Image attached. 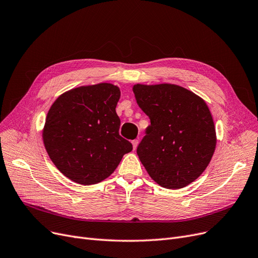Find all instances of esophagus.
<instances>
[{"mask_svg":"<svg viewBox=\"0 0 258 258\" xmlns=\"http://www.w3.org/2000/svg\"><path fill=\"white\" fill-rule=\"evenodd\" d=\"M132 145H133V149H137V147L139 145V140H133L132 141Z\"/></svg>","mask_w":258,"mask_h":258,"instance_id":"obj_1","label":"esophagus"}]
</instances>
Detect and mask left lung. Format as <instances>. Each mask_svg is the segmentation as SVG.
<instances>
[{"mask_svg": "<svg viewBox=\"0 0 258 258\" xmlns=\"http://www.w3.org/2000/svg\"><path fill=\"white\" fill-rule=\"evenodd\" d=\"M133 93L150 118L137 149L142 164L162 187H185L208 167L215 151L216 130L208 105L176 85L138 84Z\"/></svg>", "mask_w": 258, "mask_h": 258, "instance_id": "1", "label": "left lung"}]
</instances>
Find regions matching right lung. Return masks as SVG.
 <instances>
[{
	"label": "right lung",
	"instance_id": "right-lung-1",
	"mask_svg": "<svg viewBox=\"0 0 258 258\" xmlns=\"http://www.w3.org/2000/svg\"><path fill=\"white\" fill-rule=\"evenodd\" d=\"M118 87L98 84L60 95L43 128L50 160L67 178L82 185L101 182L116 169L132 144L119 136Z\"/></svg>",
	"mask_w": 258,
	"mask_h": 258
}]
</instances>
